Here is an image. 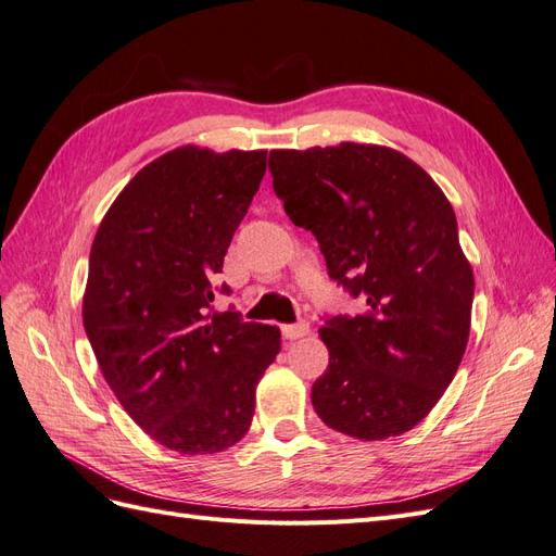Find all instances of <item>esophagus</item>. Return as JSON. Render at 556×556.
<instances>
[{
	"mask_svg": "<svg viewBox=\"0 0 556 556\" xmlns=\"http://www.w3.org/2000/svg\"><path fill=\"white\" fill-rule=\"evenodd\" d=\"M280 331H282L285 339L294 341V339H301V336H306L311 331V325L306 323V319H299L296 325H282Z\"/></svg>",
	"mask_w": 556,
	"mask_h": 556,
	"instance_id": "1",
	"label": "esophagus"
}]
</instances>
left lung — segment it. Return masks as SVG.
<instances>
[{"label":"left lung","instance_id":"left-lung-1","mask_svg":"<svg viewBox=\"0 0 556 556\" xmlns=\"http://www.w3.org/2000/svg\"><path fill=\"white\" fill-rule=\"evenodd\" d=\"M274 192L323 250L359 315L319 329L327 371L313 408L336 431L382 441L422 422L462 364L473 271L457 217L433 178L384 146L271 150Z\"/></svg>","mask_w":556,"mask_h":556}]
</instances>
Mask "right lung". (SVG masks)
<instances>
[{
    "instance_id": "right-lung-1",
    "label": "right lung",
    "mask_w": 556,
    "mask_h": 556,
    "mask_svg": "<svg viewBox=\"0 0 556 556\" xmlns=\"http://www.w3.org/2000/svg\"><path fill=\"white\" fill-rule=\"evenodd\" d=\"M266 172V150L182 146L134 176L90 250L83 325L127 415L180 454L239 443L280 329L215 313L233 231Z\"/></svg>"
}]
</instances>
